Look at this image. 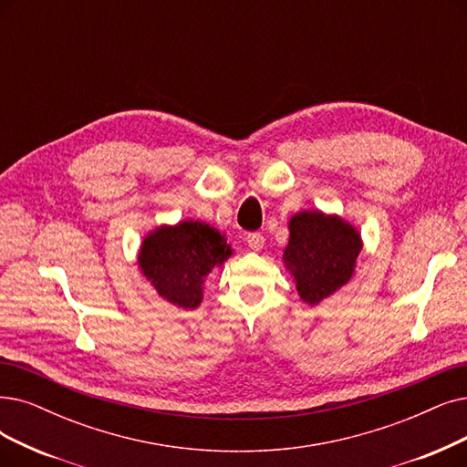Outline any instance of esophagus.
I'll use <instances>...</instances> for the list:
<instances>
[{
  "instance_id": "1",
  "label": "esophagus",
  "mask_w": 467,
  "mask_h": 467,
  "mask_svg": "<svg viewBox=\"0 0 467 467\" xmlns=\"http://www.w3.org/2000/svg\"><path fill=\"white\" fill-rule=\"evenodd\" d=\"M247 245L253 249V251H260L265 247V237L263 234L258 232H253V234H247Z\"/></svg>"
}]
</instances>
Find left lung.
Returning <instances> with one entry per match:
<instances>
[{
    "label": "left lung",
    "mask_w": 467,
    "mask_h": 467,
    "mask_svg": "<svg viewBox=\"0 0 467 467\" xmlns=\"http://www.w3.org/2000/svg\"><path fill=\"white\" fill-rule=\"evenodd\" d=\"M284 260L303 301L316 305L345 285L362 249L358 232L337 216L308 211L289 222Z\"/></svg>",
    "instance_id": "obj_1"
}]
</instances>
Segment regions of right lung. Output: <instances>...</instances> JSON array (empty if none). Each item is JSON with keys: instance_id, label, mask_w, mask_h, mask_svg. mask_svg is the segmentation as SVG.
<instances>
[{"instance_id": "obj_1", "label": "right lung", "mask_w": 467, "mask_h": 467, "mask_svg": "<svg viewBox=\"0 0 467 467\" xmlns=\"http://www.w3.org/2000/svg\"><path fill=\"white\" fill-rule=\"evenodd\" d=\"M230 254L220 232L202 222H182L143 239L140 266L162 298L182 308H195L202 298V279Z\"/></svg>"}]
</instances>
